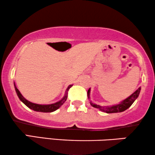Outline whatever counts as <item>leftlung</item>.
<instances>
[{
    "label": "left lung",
    "mask_w": 155,
    "mask_h": 155,
    "mask_svg": "<svg viewBox=\"0 0 155 155\" xmlns=\"http://www.w3.org/2000/svg\"><path fill=\"white\" fill-rule=\"evenodd\" d=\"M140 90H141V87H139L137 90H136L134 93H132L131 95L129 96L127 98H126L125 100H124L123 101H122L120 104H114L112 106H107V107H103V106H100L99 104H95L92 101H90V104L93 107L97 108L100 110H101L102 112H106V113H116V112H123L127 109H128L130 106L132 105V103L135 101V100L138 97V96L140 95ZM90 88L87 91V97L90 99Z\"/></svg>",
    "instance_id": "8db88e82"
}]
</instances>
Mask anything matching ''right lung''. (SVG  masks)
I'll list each match as a JSON object with an SVG mask.
<instances>
[{"label":"right lung","instance_id":"1","mask_svg":"<svg viewBox=\"0 0 155 155\" xmlns=\"http://www.w3.org/2000/svg\"><path fill=\"white\" fill-rule=\"evenodd\" d=\"M72 86H73V85H70L69 86H68L67 90H66L65 96H64L63 99L60 100V101L55 102V103L51 104H39L33 103V102H30V101H28V100H26L25 98L21 95V93L20 92L18 89L16 87L15 83H14V87H15V92H16V93H17V95L18 96L19 99L21 100V101L23 102V103L25 104L28 107L30 108V109L33 110H34V111L41 112H54V111H55L56 110H58V108L60 107V106L63 105L64 102L66 101V100H67L68 91L69 90V89L72 87Z\"/></svg>","mask_w":155,"mask_h":155}]
</instances>
